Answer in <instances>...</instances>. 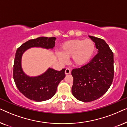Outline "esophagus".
Here are the masks:
<instances>
[{
    "label": "esophagus",
    "mask_w": 127,
    "mask_h": 127,
    "mask_svg": "<svg viewBox=\"0 0 127 127\" xmlns=\"http://www.w3.org/2000/svg\"><path fill=\"white\" fill-rule=\"evenodd\" d=\"M65 73L66 74H70V73H71L70 69H69V68H66V69H65Z\"/></svg>",
    "instance_id": "34e87169"
}]
</instances>
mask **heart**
I'll list each match as a JSON object with an SVG mask.
<instances>
[{
	"instance_id": "b5f03b06",
	"label": "heart",
	"mask_w": 127,
	"mask_h": 127,
	"mask_svg": "<svg viewBox=\"0 0 127 127\" xmlns=\"http://www.w3.org/2000/svg\"><path fill=\"white\" fill-rule=\"evenodd\" d=\"M95 44L91 39H76L66 41L61 47V53H57L58 60L62 63L66 58L72 57V63L76 66H83L90 62L95 54Z\"/></svg>"
}]
</instances>
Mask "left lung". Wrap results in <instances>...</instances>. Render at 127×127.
I'll return each instance as SVG.
<instances>
[{"mask_svg":"<svg viewBox=\"0 0 127 127\" xmlns=\"http://www.w3.org/2000/svg\"><path fill=\"white\" fill-rule=\"evenodd\" d=\"M89 37L95 43L98 54L86 65L72 70V94L84 102L93 101L105 94L114 77L113 53L104 40Z\"/></svg>","mask_w":127,"mask_h":127,"instance_id":"left-lung-1","label":"left lung"}]
</instances>
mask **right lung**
I'll list each match as a JSON object with an SVG mask.
<instances>
[{
  "instance_id": "obj_1",
  "label": "right lung",
  "mask_w": 127,
  "mask_h": 127,
  "mask_svg": "<svg viewBox=\"0 0 127 127\" xmlns=\"http://www.w3.org/2000/svg\"><path fill=\"white\" fill-rule=\"evenodd\" d=\"M55 37H39L22 44L17 49L13 66V79L19 91L27 98L36 102L50 99L55 95L60 81L65 77V69L55 70L48 68L41 75L30 77L24 72L21 67L22 55L32 47L52 49L55 46Z\"/></svg>"
}]
</instances>
